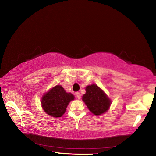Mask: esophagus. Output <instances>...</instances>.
I'll return each mask as SVG.
<instances>
[{"label": "esophagus", "mask_w": 156, "mask_h": 156, "mask_svg": "<svg viewBox=\"0 0 156 156\" xmlns=\"http://www.w3.org/2000/svg\"><path fill=\"white\" fill-rule=\"evenodd\" d=\"M76 98H77L78 99H80V97H81V95H80V93H79V92H76Z\"/></svg>", "instance_id": "obj_1"}]
</instances>
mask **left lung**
Returning <instances> with one entry per match:
<instances>
[{
  "mask_svg": "<svg viewBox=\"0 0 156 156\" xmlns=\"http://www.w3.org/2000/svg\"><path fill=\"white\" fill-rule=\"evenodd\" d=\"M85 90L86 94L83 95V100L91 113L99 115L109 109L111 100L96 84L87 86Z\"/></svg>",
  "mask_w": 156,
  "mask_h": 156,
  "instance_id": "1",
  "label": "left lung"
}]
</instances>
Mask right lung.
<instances>
[{
	"label": "right lung",
	"instance_id": "1",
	"mask_svg": "<svg viewBox=\"0 0 156 156\" xmlns=\"http://www.w3.org/2000/svg\"><path fill=\"white\" fill-rule=\"evenodd\" d=\"M74 96L67 93L62 86L57 85L43 96L42 106L47 114L58 118L64 114L68 104Z\"/></svg>",
	"mask_w": 156,
	"mask_h": 156
}]
</instances>
